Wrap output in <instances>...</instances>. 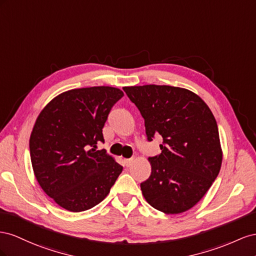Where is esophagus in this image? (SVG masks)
I'll return each instance as SVG.
<instances>
[{"label":"esophagus","mask_w":256,"mask_h":256,"mask_svg":"<svg viewBox=\"0 0 256 256\" xmlns=\"http://www.w3.org/2000/svg\"><path fill=\"white\" fill-rule=\"evenodd\" d=\"M133 163V158H126L124 160V165H126V167H130V165H132Z\"/></svg>","instance_id":"1"}]
</instances>
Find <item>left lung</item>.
<instances>
[{
	"mask_svg": "<svg viewBox=\"0 0 256 256\" xmlns=\"http://www.w3.org/2000/svg\"><path fill=\"white\" fill-rule=\"evenodd\" d=\"M144 120L147 140L160 135V152L150 156V177L142 182L150 205L167 214L191 209L214 184L222 164L218 124L198 96L182 88L124 86Z\"/></svg>",
	"mask_w": 256,
	"mask_h": 256,
	"instance_id": "obj_1",
	"label": "left lung"
}]
</instances>
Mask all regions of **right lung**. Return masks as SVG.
Masks as SVG:
<instances>
[{
	"instance_id": "right-lung-1",
	"label": "right lung",
	"mask_w": 256,
	"mask_h": 256,
	"mask_svg": "<svg viewBox=\"0 0 256 256\" xmlns=\"http://www.w3.org/2000/svg\"><path fill=\"white\" fill-rule=\"evenodd\" d=\"M123 92L91 86L64 92L42 109L30 137V156L40 186L58 205L72 212L96 206L123 167L96 150L103 128Z\"/></svg>"
}]
</instances>
